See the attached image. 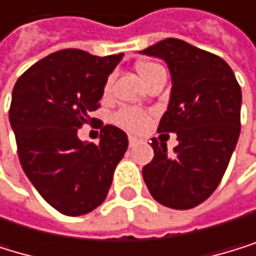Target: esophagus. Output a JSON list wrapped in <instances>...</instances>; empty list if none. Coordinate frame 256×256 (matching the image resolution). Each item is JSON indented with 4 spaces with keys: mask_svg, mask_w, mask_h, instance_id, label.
I'll use <instances>...</instances> for the list:
<instances>
[{
    "mask_svg": "<svg viewBox=\"0 0 256 256\" xmlns=\"http://www.w3.org/2000/svg\"><path fill=\"white\" fill-rule=\"evenodd\" d=\"M136 143H138V140H136L135 136H129V146H130V148H134Z\"/></svg>",
    "mask_w": 256,
    "mask_h": 256,
    "instance_id": "esophagus-1",
    "label": "esophagus"
}]
</instances>
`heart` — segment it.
Returning <instances> with one entry per match:
<instances>
[{
	"label": "heart",
	"instance_id": "b5f03b06",
	"mask_svg": "<svg viewBox=\"0 0 256 256\" xmlns=\"http://www.w3.org/2000/svg\"><path fill=\"white\" fill-rule=\"evenodd\" d=\"M157 70H160V65L154 64V62H141L136 65V71H138V76L141 78V80H146L150 74H154ZM110 86H112V80H107L106 86H104V93L110 92ZM113 121H115L118 126L124 127L127 130H132V132H138V130H143L144 127L149 122V118L144 112H141L138 108L134 107H124L121 110H118L113 116Z\"/></svg>",
	"mask_w": 256,
	"mask_h": 256
}]
</instances>
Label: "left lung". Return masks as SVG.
<instances>
[{
    "label": "left lung",
    "mask_w": 256,
    "mask_h": 256,
    "mask_svg": "<svg viewBox=\"0 0 256 256\" xmlns=\"http://www.w3.org/2000/svg\"><path fill=\"white\" fill-rule=\"evenodd\" d=\"M141 54L163 58L172 79L158 132H172L174 156L152 138L154 158L143 168L149 192L158 204L188 210L218 188L241 132V86L224 58L184 40L166 38Z\"/></svg>",
    "instance_id": "obj_1"
}]
</instances>
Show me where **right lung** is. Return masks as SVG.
<instances>
[{
  "instance_id": "1",
  "label": "right lung",
  "mask_w": 256,
  "mask_h": 256,
  "mask_svg": "<svg viewBox=\"0 0 256 256\" xmlns=\"http://www.w3.org/2000/svg\"><path fill=\"white\" fill-rule=\"evenodd\" d=\"M122 56L62 50L34 64L14 86L9 120L20 163L40 196L62 214L90 213L106 200L129 146L121 129L102 122L99 144L78 136V129L94 121L90 113L99 108L107 78Z\"/></svg>"
}]
</instances>
